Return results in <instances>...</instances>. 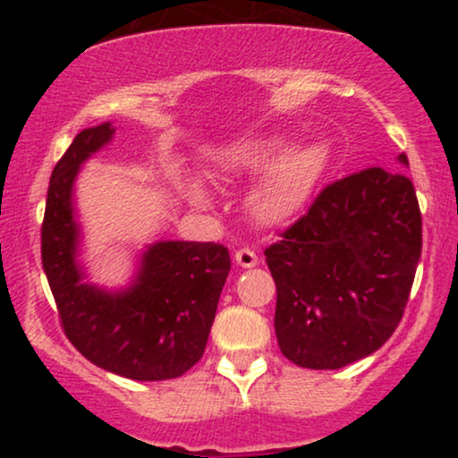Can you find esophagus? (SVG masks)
I'll return each instance as SVG.
<instances>
[{
    "mask_svg": "<svg viewBox=\"0 0 458 458\" xmlns=\"http://www.w3.org/2000/svg\"><path fill=\"white\" fill-rule=\"evenodd\" d=\"M234 260L236 265L245 267V269H251V267L259 265V256H256V251L250 250V247H241V250H236Z\"/></svg>",
    "mask_w": 458,
    "mask_h": 458,
    "instance_id": "34e87169",
    "label": "esophagus"
}]
</instances>
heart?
<instances>
[{
    "instance_id": "1",
    "label": "heart",
    "mask_w": 458,
    "mask_h": 458,
    "mask_svg": "<svg viewBox=\"0 0 458 458\" xmlns=\"http://www.w3.org/2000/svg\"><path fill=\"white\" fill-rule=\"evenodd\" d=\"M327 165L329 148L323 141H308L286 152L284 140H256L217 152L213 170L222 181H239L269 167L250 193L247 207L256 222L271 225L295 217L306 207ZM187 196L198 207L208 202L207 191L199 185H189Z\"/></svg>"
}]
</instances>
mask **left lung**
<instances>
[{
    "label": "left lung",
    "instance_id": "8db88e82",
    "mask_svg": "<svg viewBox=\"0 0 458 458\" xmlns=\"http://www.w3.org/2000/svg\"><path fill=\"white\" fill-rule=\"evenodd\" d=\"M409 165L407 155H398ZM422 254V213L401 170L331 182L265 250L284 357L335 370L375 353L401 323Z\"/></svg>",
    "mask_w": 458,
    "mask_h": 458
}]
</instances>
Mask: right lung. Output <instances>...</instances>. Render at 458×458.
<instances>
[{
	"label": "right lung",
	"instance_id": "obj_1",
	"mask_svg": "<svg viewBox=\"0 0 458 458\" xmlns=\"http://www.w3.org/2000/svg\"><path fill=\"white\" fill-rule=\"evenodd\" d=\"M112 124L83 129L51 172L40 251L62 329L86 360L135 381L176 379L202 357L230 273L228 247L159 241L133 284L109 293L83 282L72 182L81 163L112 140Z\"/></svg>",
	"mask_w": 458,
	"mask_h": 458
}]
</instances>
